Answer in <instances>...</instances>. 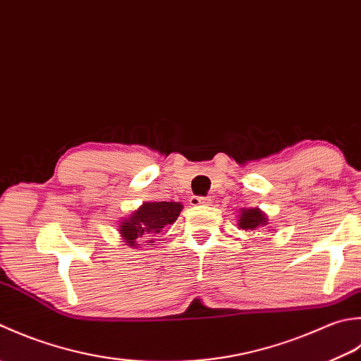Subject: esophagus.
<instances>
[{
    "mask_svg": "<svg viewBox=\"0 0 361 361\" xmlns=\"http://www.w3.org/2000/svg\"><path fill=\"white\" fill-rule=\"evenodd\" d=\"M212 202L210 197H202V196H191L190 197V204L196 207V205H209Z\"/></svg>",
    "mask_w": 361,
    "mask_h": 361,
    "instance_id": "34e87169",
    "label": "esophagus"
}]
</instances>
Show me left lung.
I'll return each mask as SVG.
<instances>
[{"label":"left lung","instance_id":"left-lung-1","mask_svg":"<svg viewBox=\"0 0 361 361\" xmlns=\"http://www.w3.org/2000/svg\"><path fill=\"white\" fill-rule=\"evenodd\" d=\"M268 224L267 213H263L260 209H241L238 226L245 231H255Z\"/></svg>","mask_w":361,"mask_h":361}]
</instances>
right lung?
<instances>
[{
  "label": "right lung",
  "mask_w": 361,
  "mask_h": 361,
  "mask_svg": "<svg viewBox=\"0 0 361 361\" xmlns=\"http://www.w3.org/2000/svg\"><path fill=\"white\" fill-rule=\"evenodd\" d=\"M180 202H145L120 223V233L126 246L137 247L138 243H152L151 237L173 224L182 210Z\"/></svg>",
  "instance_id": "1"
}]
</instances>
